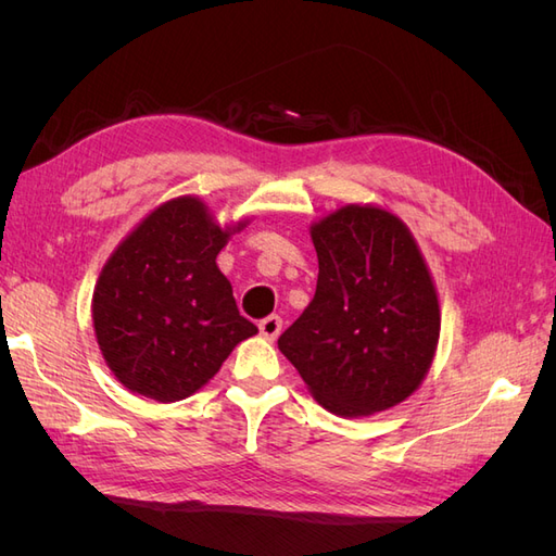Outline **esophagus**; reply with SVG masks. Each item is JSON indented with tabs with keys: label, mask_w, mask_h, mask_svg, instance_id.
Listing matches in <instances>:
<instances>
[{
	"label": "esophagus",
	"mask_w": 556,
	"mask_h": 556,
	"mask_svg": "<svg viewBox=\"0 0 556 556\" xmlns=\"http://www.w3.org/2000/svg\"><path fill=\"white\" fill-rule=\"evenodd\" d=\"M280 331H282V319L278 315H268V317H264L262 323H260V333L264 336V339H268V341L278 339Z\"/></svg>",
	"instance_id": "34e87169"
}]
</instances>
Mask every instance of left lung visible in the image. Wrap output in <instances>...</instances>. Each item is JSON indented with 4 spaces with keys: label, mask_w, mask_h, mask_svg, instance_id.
I'll use <instances>...</instances> for the list:
<instances>
[{
    "label": "left lung",
    "mask_w": 556,
    "mask_h": 556,
    "mask_svg": "<svg viewBox=\"0 0 556 556\" xmlns=\"http://www.w3.org/2000/svg\"><path fill=\"white\" fill-rule=\"evenodd\" d=\"M317 288L278 348L319 406L374 415L425 380L441 333L433 280L413 233L376 206H343L311 227Z\"/></svg>",
    "instance_id": "1"
}]
</instances>
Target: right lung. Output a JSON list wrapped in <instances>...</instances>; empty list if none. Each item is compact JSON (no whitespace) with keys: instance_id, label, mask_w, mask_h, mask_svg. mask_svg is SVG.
I'll use <instances>...</instances> for the list:
<instances>
[{"instance_id":"obj_1","label":"right lung","mask_w":556,"mask_h":556,"mask_svg":"<svg viewBox=\"0 0 556 556\" xmlns=\"http://www.w3.org/2000/svg\"><path fill=\"white\" fill-rule=\"evenodd\" d=\"M220 229L197 197L157 206L115 248L92 294L99 350L129 392L160 403L201 390L257 333L215 264Z\"/></svg>"}]
</instances>
